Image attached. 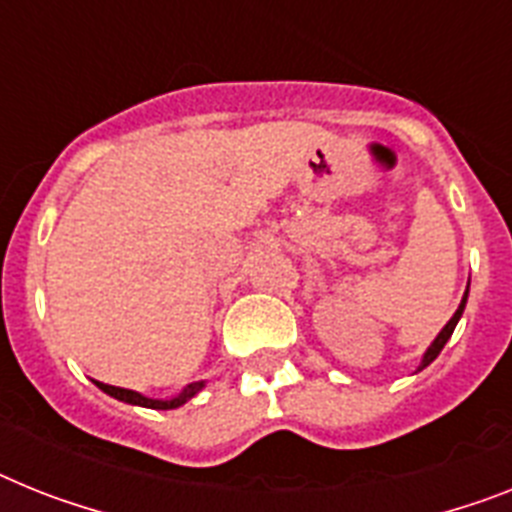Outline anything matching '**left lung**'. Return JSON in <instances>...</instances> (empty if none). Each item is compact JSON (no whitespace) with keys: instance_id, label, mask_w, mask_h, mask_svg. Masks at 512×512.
Segmentation results:
<instances>
[{"instance_id":"1","label":"left lung","mask_w":512,"mask_h":512,"mask_svg":"<svg viewBox=\"0 0 512 512\" xmlns=\"http://www.w3.org/2000/svg\"><path fill=\"white\" fill-rule=\"evenodd\" d=\"M466 302H468V286H466V294H463L461 304H458V309H455V315L450 317V320H448V325H445V328H442L440 333H437V338H435V341L429 343V349L424 351V356H422V364H419V369H416V372H422L424 367H429V364L435 362L437 356H440V351L445 349V343H448V341H450V336H453L455 325H458V320H461L463 309H466Z\"/></svg>"}]
</instances>
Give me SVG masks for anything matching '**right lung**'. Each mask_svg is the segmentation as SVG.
Returning a JSON list of instances; mask_svg holds the SVG:
<instances>
[{"instance_id": "add662e5", "label": "right lung", "mask_w": 512, "mask_h": 512, "mask_svg": "<svg viewBox=\"0 0 512 512\" xmlns=\"http://www.w3.org/2000/svg\"><path fill=\"white\" fill-rule=\"evenodd\" d=\"M96 385L106 395H111V398H117V401L130 403V406H143V409H156V411L179 409V406H184V403L190 401V398H195V395L205 388V382L200 380V382H190V385H187V388H184L179 395H174V398H148V395L137 393V390L114 388V385H106V382H98L96 380Z\"/></svg>"}]
</instances>
